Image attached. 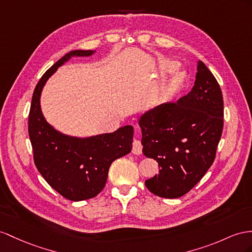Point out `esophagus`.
Returning <instances> with one entry per match:
<instances>
[{
	"label": "esophagus",
	"mask_w": 252,
	"mask_h": 252,
	"mask_svg": "<svg viewBox=\"0 0 252 252\" xmlns=\"http://www.w3.org/2000/svg\"><path fill=\"white\" fill-rule=\"evenodd\" d=\"M141 151H143V145H141V141L139 139L135 138L133 140V148H132V152L134 154H140Z\"/></svg>",
	"instance_id": "esophagus-1"
}]
</instances>
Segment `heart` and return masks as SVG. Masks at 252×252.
I'll return each mask as SVG.
<instances>
[{"mask_svg":"<svg viewBox=\"0 0 252 252\" xmlns=\"http://www.w3.org/2000/svg\"><path fill=\"white\" fill-rule=\"evenodd\" d=\"M178 66H179V63H176V62L165 61V62L162 63V71L165 73L172 72V71L177 70ZM183 79H184V76H183L182 73H177L175 76H173V79L169 83V85L167 86L166 94L168 95L176 94L178 92V89L181 87L182 83H183Z\"/></svg>","mask_w":252,"mask_h":252,"instance_id":"heart-1","label":"heart"}]
</instances>
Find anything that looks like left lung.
Segmentation results:
<instances>
[{"label":"left lung","instance_id":"left-lung-1","mask_svg":"<svg viewBox=\"0 0 252 252\" xmlns=\"http://www.w3.org/2000/svg\"><path fill=\"white\" fill-rule=\"evenodd\" d=\"M139 126L144 154L158 163L147 189L163 198L188 193L214 162L222 134L223 99L215 76L199 62L190 92L141 116Z\"/></svg>","mask_w":252,"mask_h":252}]
</instances>
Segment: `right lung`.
I'll return each instance as SVG.
<instances>
[{
	"instance_id": "obj_1",
	"label": "right lung",
	"mask_w": 252,
	"mask_h": 252,
	"mask_svg": "<svg viewBox=\"0 0 252 252\" xmlns=\"http://www.w3.org/2000/svg\"><path fill=\"white\" fill-rule=\"evenodd\" d=\"M93 53L90 50L71 51L48 69L35 87L29 115V135L38 171L51 188L72 201L98 195L104 189L112 163L132 150V126L114 133L76 138L57 132L43 118L40 94L47 80L71 57Z\"/></svg>"
}]
</instances>
